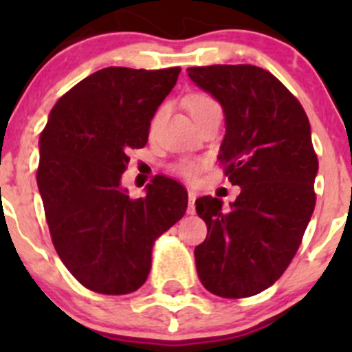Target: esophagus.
<instances>
[{"mask_svg":"<svg viewBox=\"0 0 352 352\" xmlns=\"http://www.w3.org/2000/svg\"><path fill=\"white\" fill-rule=\"evenodd\" d=\"M196 197L197 194L194 190H189V206H187V212L189 214H194L196 212Z\"/></svg>","mask_w":352,"mask_h":352,"instance_id":"esophagus-1","label":"esophagus"}]
</instances>
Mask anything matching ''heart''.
Here are the masks:
<instances>
[{"instance_id": "b5f03b06", "label": "heart", "mask_w": 352, "mask_h": 352, "mask_svg": "<svg viewBox=\"0 0 352 352\" xmlns=\"http://www.w3.org/2000/svg\"><path fill=\"white\" fill-rule=\"evenodd\" d=\"M211 107H218V104H216V102L212 100L209 95L197 94V95H192V97L189 98V109H190V113H192V116H196L197 112H202V110L211 109ZM163 116H165V105L158 107V110L153 113V117H151V124H150L151 129H156V126H158L160 120L163 119ZM173 170H175L177 173H180V175L190 179V177L196 175L197 165L194 162H190V160H182V162H179L175 166H173Z\"/></svg>"}]
</instances>
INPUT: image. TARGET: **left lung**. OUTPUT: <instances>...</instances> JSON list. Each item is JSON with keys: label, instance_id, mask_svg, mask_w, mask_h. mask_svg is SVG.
Returning a JSON list of instances; mask_svg holds the SVG:
<instances>
[{"label": "left lung", "instance_id": "1", "mask_svg": "<svg viewBox=\"0 0 352 352\" xmlns=\"http://www.w3.org/2000/svg\"><path fill=\"white\" fill-rule=\"evenodd\" d=\"M219 102L226 133L218 160L240 196L196 201L208 236L194 250L202 286L247 298L274 285L300 247L315 209L318 160L300 102L269 71L252 65L189 67Z\"/></svg>", "mask_w": 352, "mask_h": 352}]
</instances>
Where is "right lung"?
<instances>
[{"label":"right lung","instance_id":"add662e5","mask_svg":"<svg viewBox=\"0 0 352 352\" xmlns=\"http://www.w3.org/2000/svg\"><path fill=\"white\" fill-rule=\"evenodd\" d=\"M179 73L104 67L59 98L41 134L37 186L52 243L95 293L143 286L156 239L186 214L187 192L175 180L155 177L138 199L120 186L127 153L146 144Z\"/></svg>","mask_w":352,"mask_h":352}]
</instances>
